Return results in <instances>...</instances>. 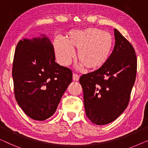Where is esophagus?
Segmentation results:
<instances>
[{
    "label": "esophagus",
    "instance_id": "34e87169",
    "mask_svg": "<svg viewBox=\"0 0 148 148\" xmlns=\"http://www.w3.org/2000/svg\"><path fill=\"white\" fill-rule=\"evenodd\" d=\"M79 78H80V77L78 74H73V76H72V79H73L74 81H78Z\"/></svg>",
    "mask_w": 148,
    "mask_h": 148
}]
</instances>
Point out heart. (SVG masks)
<instances>
[{"instance_id": "1", "label": "heart", "mask_w": 148, "mask_h": 148, "mask_svg": "<svg viewBox=\"0 0 148 148\" xmlns=\"http://www.w3.org/2000/svg\"><path fill=\"white\" fill-rule=\"evenodd\" d=\"M56 55L62 65H69L74 58L73 50H78L77 59L81 66L95 70L102 68L110 60L114 48V38L110 33L95 28L72 30L65 41L54 42Z\"/></svg>"}]
</instances>
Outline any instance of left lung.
<instances>
[{"label": "left lung", "instance_id": "8db88e82", "mask_svg": "<svg viewBox=\"0 0 148 148\" xmlns=\"http://www.w3.org/2000/svg\"><path fill=\"white\" fill-rule=\"evenodd\" d=\"M115 46L102 68L80 77L84 103L88 119L96 125L113 122L128 105L137 72L135 50L114 29Z\"/></svg>", "mask_w": 148, "mask_h": 148}]
</instances>
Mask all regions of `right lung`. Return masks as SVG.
<instances>
[{
    "instance_id": "obj_1",
    "label": "right lung",
    "mask_w": 148,
    "mask_h": 148,
    "mask_svg": "<svg viewBox=\"0 0 148 148\" xmlns=\"http://www.w3.org/2000/svg\"><path fill=\"white\" fill-rule=\"evenodd\" d=\"M14 96L24 112L43 121L56 112L72 82V70L55 62L54 47L45 34L20 40L12 66Z\"/></svg>"
}]
</instances>
